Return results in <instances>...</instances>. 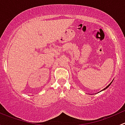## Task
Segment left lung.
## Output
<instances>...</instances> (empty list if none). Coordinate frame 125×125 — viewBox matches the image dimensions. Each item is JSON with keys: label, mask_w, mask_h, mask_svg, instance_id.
I'll return each instance as SVG.
<instances>
[{"label": "left lung", "mask_w": 125, "mask_h": 125, "mask_svg": "<svg viewBox=\"0 0 125 125\" xmlns=\"http://www.w3.org/2000/svg\"><path fill=\"white\" fill-rule=\"evenodd\" d=\"M111 83H112V82H111ZM111 83H110V84H109V85H108V86H107L106 87V88H104V89H103V90H104V89H106V88H108V87H109V86H110V85H111Z\"/></svg>", "instance_id": "left-lung-1"}]
</instances>
